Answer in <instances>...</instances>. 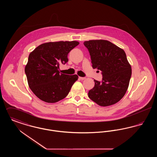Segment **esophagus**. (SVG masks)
<instances>
[{"mask_svg": "<svg viewBox=\"0 0 157 157\" xmlns=\"http://www.w3.org/2000/svg\"><path fill=\"white\" fill-rule=\"evenodd\" d=\"M79 79L81 80H84L86 79V78L85 77H79Z\"/></svg>", "mask_w": 157, "mask_h": 157, "instance_id": "34e87169", "label": "esophagus"}]
</instances>
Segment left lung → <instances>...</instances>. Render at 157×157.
Listing matches in <instances>:
<instances>
[{"label": "left lung", "mask_w": 157, "mask_h": 157, "mask_svg": "<svg viewBox=\"0 0 157 157\" xmlns=\"http://www.w3.org/2000/svg\"><path fill=\"white\" fill-rule=\"evenodd\" d=\"M88 49L92 67L101 71L102 79H94L95 86L88 97L102 106L115 104L125 95L132 70L124 51L105 40L84 42Z\"/></svg>", "instance_id": "1"}]
</instances>
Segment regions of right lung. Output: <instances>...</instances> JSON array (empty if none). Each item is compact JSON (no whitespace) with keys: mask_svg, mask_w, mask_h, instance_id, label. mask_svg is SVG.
<instances>
[{"mask_svg":"<svg viewBox=\"0 0 157 157\" xmlns=\"http://www.w3.org/2000/svg\"><path fill=\"white\" fill-rule=\"evenodd\" d=\"M79 44L77 41L48 42L29 54L25 71L30 90L40 100L55 103L67 96L78 76L60 74L59 65L67 63L68 53Z\"/></svg>","mask_w":157,"mask_h":157,"instance_id":"add662e5","label":"right lung"}]
</instances>
